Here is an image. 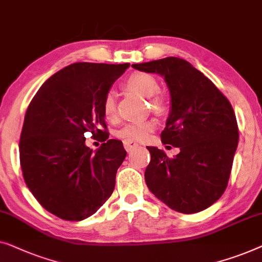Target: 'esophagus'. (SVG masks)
Listing matches in <instances>:
<instances>
[{"label": "esophagus", "instance_id": "1", "mask_svg": "<svg viewBox=\"0 0 262 262\" xmlns=\"http://www.w3.org/2000/svg\"><path fill=\"white\" fill-rule=\"evenodd\" d=\"M123 146H124V148H126L127 152H132V150L136 148V147H138L139 145L134 141H130V140H124Z\"/></svg>", "mask_w": 262, "mask_h": 262}]
</instances>
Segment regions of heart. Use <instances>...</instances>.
I'll return each mask as SVG.
<instances>
[{
	"label": "heart",
	"instance_id": "b5f03b06",
	"mask_svg": "<svg viewBox=\"0 0 262 262\" xmlns=\"http://www.w3.org/2000/svg\"><path fill=\"white\" fill-rule=\"evenodd\" d=\"M127 89H129L136 95L145 98H150L156 96L159 91V84L153 76L143 72H135L128 77L126 80ZM153 108L163 112L165 109V103L161 98H156L152 102ZM102 112L108 120H113L116 116V94L113 90L105 94L102 102ZM156 121L148 120L142 122L128 123L117 130V136L130 141H145L148 139L150 133L156 129Z\"/></svg>",
	"mask_w": 262,
	"mask_h": 262
}]
</instances>
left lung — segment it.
Returning a JSON list of instances; mask_svg holds the SVG:
<instances>
[{"mask_svg": "<svg viewBox=\"0 0 262 262\" xmlns=\"http://www.w3.org/2000/svg\"><path fill=\"white\" fill-rule=\"evenodd\" d=\"M132 66L164 77L171 94V112L161 141L180 149L168 158L164 150L147 147V186L178 212L209 208L227 189L237 148L233 106L208 77L184 59L167 57Z\"/></svg>", "mask_w": 262, "mask_h": 262, "instance_id": "1", "label": "left lung"}]
</instances>
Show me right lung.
<instances>
[{
	"mask_svg": "<svg viewBox=\"0 0 262 262\" xmlns=\"http://www.w3.org/2000/svg\"><path fill=\"white\" fill-rule=\"evenodd\" d=\"M128 68L75 62L51 76L29 103L19 143L22 174L59 219H88L112 196L127 152L120 140L108 139L102 102ZM86 131L103 142L96 152L85 145Z\"/></svg>",
	"mask_w": 262,
	"mask_h": 262,
	"instance_id": "add662e5",
	"label": "right lung"
}]
</instances>
